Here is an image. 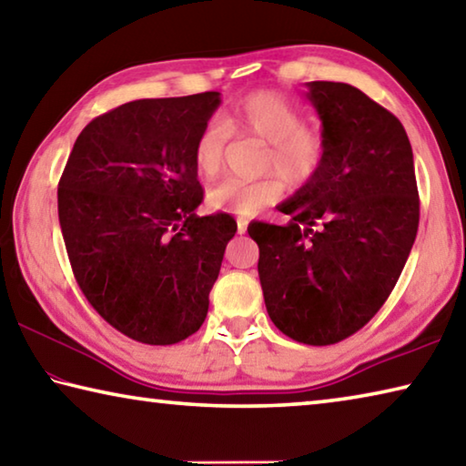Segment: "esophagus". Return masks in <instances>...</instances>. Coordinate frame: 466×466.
I'll use <instances>...</instances> for the list:
<instances>
[{"instance_id":"esophagus-1","label":"esophagus","mask_w":466,"mask_h":466,"mask_svg":"<svg viewBox=\"0 0 466 466\" xmlns=\"http://www.w3.org/2000/svg\"><path fill=\"white\" fill-rule=\"evenodd\" d=\"M236 226H238V234H244V232H247L248 219L247 218H238V219H236Z\"/></svg>"}]
</instances>
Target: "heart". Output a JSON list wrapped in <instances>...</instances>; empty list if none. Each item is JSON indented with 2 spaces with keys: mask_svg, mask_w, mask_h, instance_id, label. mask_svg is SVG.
<instances>
[{
  "mask_svg": "<svg viewBox=\"0 0 466 466\" xmlns=\"http://www.w3.org/2000/svg\"><path fill=\"white\" fill-rule=\"evenodd\" d=\"M230 133L265 141L263 168L273 170V175L258 180L226 178L211 188L208 203L228 214L252 216L263 205L279 201L286 187L283 180L291 188L310 185L327 160L325 136L304 125L299 108L278 92L261 90L242 98L222 121L211 119L203 125L193 147L195 168L203 178H214L222 170Z\"/></svg>",
  "mask_w": 466,
  "mask_h": 466,
  "instance_id": "heart-1",
  "label": "heart"
}]
</instances>
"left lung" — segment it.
<instances>
[{
  "mask_svg": "<svg viewBox=\"0 0 466 466\" xmlns=\"http://www.w3.org/2000/svg\"><path fill=\"white\" fill-rule=\"evenodd\" d=\"M327 141L310 185L279 205L289 224H248L267 312L283 335L333 345L368 325L420 226L413 152L390 110L341 82H309Z\"/></svg>",
  "mask_w": 466,
  "mask_h": 466,
  "instance_id": "1",
  "label": "left lung"
}]
</instances>
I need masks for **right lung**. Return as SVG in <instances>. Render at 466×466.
I'll use <instances>...</instances> for the list:
<instances>
[{"mask_svg":"<svg viewBox=\"0 0 466 466\" xmlns=\"http://www.w3.org/2000/svg\"><path fill=\"white\" fill-rule=\"evenodd\" d=\"M219 92L144 98L77 136L57 187L76 281L110 327L146 345L199 330L236 222L199 218L195 139Z\"/></svg>","mask_w":466,"mask_h":466,"instance_id":"add662e5","label":"right lung"}]
</instances>
